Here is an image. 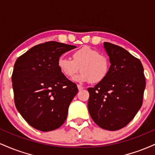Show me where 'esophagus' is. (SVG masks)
Listing matches in <instances>:
<instances>
[{
	"label": "esophagus",
	"instance_id": "obj_1",
	"mask_svg": "<svg viewBox=\"0 0 155 155\" xmlns=\"http://www.w3.org/2000/svg\"><path fill=\"white\" fill-rule=\"evenodd\" d=\"M77 87H78V90H79V91H80V90H82L83 89H84L83 87H82V86H81V85H79V84H78V85H77Z\"/></svg>",
	"mask_w": 155,
	"mask_h": 155
}]
</instances>
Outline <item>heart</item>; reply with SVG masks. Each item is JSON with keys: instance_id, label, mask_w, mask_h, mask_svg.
I'll use <instances>...</instances> for the list:
<instances>
[{"instance_id": "heart-1", "label": "heart", "mask_w": 155, "mask_h": 155, "mask_svg": "<svg viewBox=\"0 0 155 155\" xmlns=\"http://www.w3.org/2000/svg\"><path fill=\"white\" fill-rule=\"evenodd\" d=\"M72 58L60 57L58 60L60 71L67 77H73L81 70V74L76 78V81H90L95 84L104 81L109 73V60L92 48H80L73 52Z\"/></svg>"}]
</instances>
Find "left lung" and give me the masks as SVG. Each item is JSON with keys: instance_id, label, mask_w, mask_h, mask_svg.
<instances>
[{"instance_id": "obj_1", "label": "left lung", "mask_w": 155, "mask_h": 155, "mask_svg": "<svg viewBox=\"0 0 155 155\" xmlns=\"http://www.w3.org/2000/svg\"><path fill=\"white\" fill-rule=\"evenodd\" d=\"M111 63L107 77L88 88V110L101 128L117 130L136 116L143 103L146 87L143 68L124 48L104 42Z\"/></svg>"}]
</instances>
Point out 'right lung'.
<instances>
[{
  "label": "right lung",
  "mask_w": 155,
  "mask_h": 155,
  "mask_svg": "<svg viewBox=\"0 0 155 155\" xmlns=\"http://www.w3.org/2000/svg\"><path fill=\"white\" fill-rule=\"evenodd\" d=\"M74 48L48 41L32 47L16 60L12 76L16 108L38 130H53L66 120L78 88L60 71L58 60Z\"/></svg>",
  "instance_id": "right-lung-1"
}]
</instances>
